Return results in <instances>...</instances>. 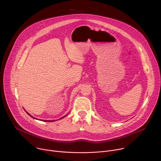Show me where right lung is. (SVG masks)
<instances>
[{"instance_id":"add662e5","label":"right lung","mask_w":161,"mask_h":161,"mask_svg":"<svg viewBox=\"0 0 161 161\" xmlns=\"http://www.w3.org/2000/svg\"><path fill=\"white\" fill-rule=\"evenodd\" d=\"M27 114H28V115H29V116H31V117H32V118H34V119H36V118H35V117H32V115H30V114H29V113H28V112H27ZM65 116H66V115H65ZM65 116H64V117H61V119H63V117H65ZM41 121H48V122H49V121H50V122H52V121H50V120H46V121H45V120H41Z\"/></svg>"}]
</instances>
